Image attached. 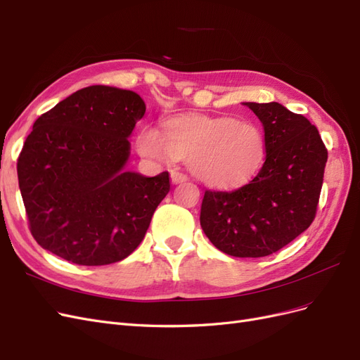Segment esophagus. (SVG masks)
<instances>
[{
  "label": "esophagus",
  "instance_id": "34e87169",
  "mask_svg": "<svg viewBox=\"0 0 360 360\" xmlns=\"http://www.w3.org/2000/svg\"><path fill=\"white\" fill-rule=\"evenodd\" d=\"M186 180H188L186 174H183L180 171H172L171 172V181H172V184H180V183L186 181Z\"/></svg>",
  "mask_w": 360,
  "mask_h": 360
}]
</instances>
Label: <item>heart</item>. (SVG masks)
Here are the masks:
<instances>
[{"label": "heart", "mask_w": 360, "mask_h": 360, "mask_svg": "<svg viewBox=\"0 0 360 360\" xmlns=\"http://www.w3.org/2000/svg\"><path fill=\"white\" fill-rule=\"evenodd\" d=\"M160 134L146 127L139 153L158 162H188L192 174L213 188H236L252 179L266 156L263 129L234 117L191 115L168 120Z\"/></svg>", "instance_id": "obj_1"}]
</instances>
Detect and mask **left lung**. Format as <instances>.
Returning <instances> with one entry per match:
<instances>
[{
	"label": "left lung",
	"mask_w": 360,
	"mask_h": 360,
	"mask_svg": "<svg viewBox=\"0 0 360 360\" xmlns=\"http://www.w3.org/2000/svg\"><path fill=\"white\" fill-rule=\"evenodd\" d=\"M264 127L266 160L236 191H205L200 222L222 252L267 257L312 224L323 186L328 150L307 117L278 102H246Z\"/></svg>",
	"instance_id": "left-lung-1"
}]
</instances>
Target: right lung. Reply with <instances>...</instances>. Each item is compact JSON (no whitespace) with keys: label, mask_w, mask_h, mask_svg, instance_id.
Listing matches in <instances>:
<instances>
[{"label":"right lung","mask_w":360,"mask_h":360,"mask_svg":"<svg viewBox=\"0 0 360 360\" xmlns=\"http://www.w3.org/2000/svg\"><path fill=\"white\" fill-rule=\"evenodd\" d=\"M146 114L139 94L91 85L41 114L18 158L30 231L79 266L129 257L169 192V174L126 171L129 136Z\"/></svg>","instance_id":"1"}]
</instances>
